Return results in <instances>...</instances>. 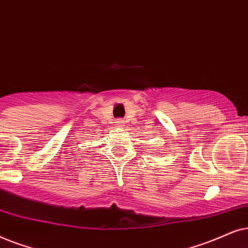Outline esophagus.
Masks as SVG:
<instances>
[{
  "mask_svg": "<svg viewBox=\"0 0 248 248\" xmlns=\"http://www.w3.org/2000/svg\"><path fill=\"white\" fill-rule=\"evenodd\" d=\"M124 122H122V121H115V126H118V127H122V126H124Z\"/></svg>",
  "mask_w": 248,
  "mask_h": 248,
  "instance_id": "esophagus-1",
  "label": "esophagus"
}]
</instances>
